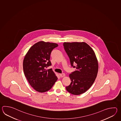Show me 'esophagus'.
Masks as SVG:
<instances>
[{
    "label": "esophagus",
    "instance_id": "34e87169",
    "mask_svg": "<svg viewBox=\"0 0 121 121\" xmlns=\"http://www.w3.org/2000/svg\"><path fill=\"white\" fill-rule=\"evenodd\" d=\"M59 75L60 77H64L65 76V74L64 73H61V74H59Z\"/></svg>",
    "mask_w": 121,
    "mask_h": 121
}]
</instances>
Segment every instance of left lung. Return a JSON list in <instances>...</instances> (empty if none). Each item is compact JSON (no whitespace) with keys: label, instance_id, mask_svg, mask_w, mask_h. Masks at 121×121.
<instances>
[{"label":"left lung","instance_id":"obj_1","mask_svg":"<svg viewBox=\"0 0 121 121\" xmlns=\"http://www.w3.org/2000/svg\"><path fill=\"white\" fill-rule=\"evenodd\" d=\"M63 45L71 67L76 68L69 74L71 82L66 90L79 95L89 90L94 82L98 73V60L93 50L85 42H64Z\"/></svg>","mask_w":121,"mask_h":121}]
</instances>
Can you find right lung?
<instances>
[{
	"instance_id": "1",
	"label": "right lung",
	"mask_w": 121,
	"mask_h": 121,
	"mask_svg": "<svg viewBox=\"0 0 121 121\" xmlns=\"http://www.w3.org/2000/svg\"><path fill=\"white\" fill-rule=\"evenodd\" d=\"M58 46L56 43L39 41L29 49L23 60L24 74L34 89L44 93L50 90L57 80L50 60L52 51Z\"/></svg>"
}]
</instances>
